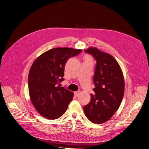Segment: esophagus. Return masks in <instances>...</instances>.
<instances>
[{"label":"esophagus","instance_id":"esophagus-1","mask_svg":"<svg viewBox=\"0 0 149 149\" xmlns=\"http://www.w3.org/2000/svg\"><path fill=\"white\" fill-rule=\"evenodd\" d=\"M79 91H75V92H74V95H75V97H77V96L79 95Z\"/></svg>","mask_w":149,"mask_h":149}]
</instances>
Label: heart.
I'll use <instances>...</instances> for the list:
<instances>
[{
    "label": "heart",
    "instance_id": "heart-1",
    "mask_svg": "<svg viewBox=\"0 0 149 149\" xmlns=\"http://www.w3.org/2000/svg\"><path fill=\"white\" fill-rule=\"evenodd\" d=\"M84 61H88V62H93V59H92V58L89 56V55H86L85 56V58H84Z\"/></svg>",
    "mask_w": 149,
    "mask_h": 149
}]
</instances>
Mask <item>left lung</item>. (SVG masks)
<instances>
[{"mask_svg": "<svg viewBox=\"0 0 149 149\" xmlns=\"http://www.w3.org/2000/svg\"><path fill=\"white\" fill-rule=\"evenodd\" d=\"M97 61L93 77L94 94L91 101L83 107L88 119L95 124L109 120L118 109L124 92V79L116 59L97 48L84 50Z\"/></svg>", "mask_w": 149, "mask_h": 149, "instance_id": "8db88e82", "label": "left lung"}]
</instances>
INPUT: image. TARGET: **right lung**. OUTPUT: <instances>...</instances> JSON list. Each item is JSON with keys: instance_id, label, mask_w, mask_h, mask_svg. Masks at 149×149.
<instances>
[{"instance_id": "right-lung-1", "label": "right lung", "mask_w": 149, "mask_h": 149, "mask_svg": "<svg viewBox=\"0 0 149 149\" xmlns=\"http://www.w3.org/2000/svg\"><path fill=\"white\" fill-rule=\"evenodd\" d=\"M81 51L56 48L43 53L33 62L28 75L29 93L32 104L42 116L55 120L65 113L74 93L59 84L64 80L68 59Z\"/></svg>"}]
</instances>
